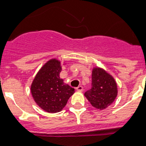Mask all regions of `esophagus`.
I'll use <instances>...</instances> for the list:
<instances>
[{
	"label": "esophagus",
	"instance_id": "obj_1",
	"mask_svg": "<svg viewBox=\"0 0 146 146\" xmlns=\"http://www.w3.org/2000/svg\"><path fill=\"white\" fill-rule=\"evenodd\" d=\"M76 90H77L78 91H82L83 90V88H82V85H79V86H78L77 88H76Z\"/></svg>",
	"mask_w": 146,
	"mask_h": 146
}]
</instances>
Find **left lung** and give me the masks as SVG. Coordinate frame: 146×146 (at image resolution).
Returning <instances> with one entry per match:
<instances>
[{
    "label": "left lung",
    "instance_id": "8db88e82",
    "mask_svg": "<svg viewBox=\"0 0 146 146\" xmlns=\"http://www.w3.org/2000/svg\"><path fill=\"white\" fill-rule=\"evenodd\" d=\"M117 85L114 78L101 68L92 69V88L85 96L92 107L100 110L112 104L117 96Z\"/></svg>",
    "mask_w": 146,
    "mask_h": 146
}]
</instances>
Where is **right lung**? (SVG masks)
I'll list each match as a JSON object with an SVG mask.
<instances>
[{"mask_svg":"<svg viewBox=\"0 0 146 146\" xmlns=\"http://www.w3.org/2000/svg\"><path fill=\"white\" fill-rule=\"evenodd\" d=\"M61 62L49 60L41 68L31 85V93L39 107L48 113L61 111L75 92L74 88L60 78Z\"/></svg>","mask_w":146,"mask_h":146,"instance_id":"add662e5","label":"right lung"}]
</instances>
